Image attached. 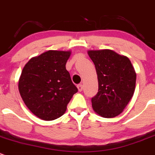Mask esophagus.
Instances as JSON below:
<instances>
[{
	"label": "esophagus",
	"mask_w": 155,
	"mask_h": 155,
	"mask_svg": "<svg viewBox=\"0 0 155 155\" xmlns=\"http://www.w3.org/2000/svg\"><path fill=\"white\" fill-rule=\"evenodd\" d=\"M77 87H78V91H80V92H81V91H83V88H84L83 84H78Z\"/></svg>",
	"instance_id": "obj_1"
}]
</instances>
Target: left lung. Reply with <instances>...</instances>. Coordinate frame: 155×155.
Masks as SVG:
<instances>
[{
    "label": "left lung",
    "instance_id": "1",
    "mask_svg": "<svg viewBox=\"0 0 155 155\" xmlns=\"http://www.w3.org/2000/svg\"><path fill=\"white\" fill-rule=\"evenodd\" d=\"M95 65L98 92L91 98L94 111L104 118H113L123 111L133 96L136 74L130 60L113 50H90Z\"/></svg>",
    "mask_w": 155,
    "mask_h": 155
}]
</instances>
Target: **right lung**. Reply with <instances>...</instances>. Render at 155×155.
I'll use <instances>...</instances> for the list:
<instances>
[{"instance_id": "obj_1", "label": "right lung", "mask_w": 155, "mask_h": 155, "mask_svg": "<svg viewBox=\"0 0 155 155\" xmlns=\"http://www.w3.org/2000/svg\"><path fill=\"white\" fill-rule=\"evenodd\" d=\"M71 51L49 50L32 58L23 68L19 91L26 107L41 119L51 121L62 116L78 92L65 64Z\"/></svg>"}]
</instances>
